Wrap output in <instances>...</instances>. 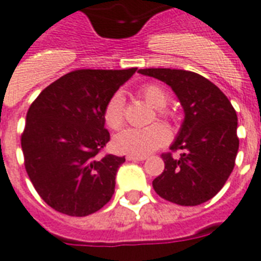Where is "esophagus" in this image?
<instances>
[{"instance_id": "obj_1", "label": "esophagus", "mask_w": 261, "mask_h": 261, "mask_svg": "<svg viewBox=\"0 0 261 261\" xmlns=\"http://www.w3.org/2000/svg\"><path fill=\"white\" fill-rule=\"evenodd\" d=\"M126 159L127 160H131V162H142V160H146V156H135V154H128Z\"/></svg>"}]
</instances>
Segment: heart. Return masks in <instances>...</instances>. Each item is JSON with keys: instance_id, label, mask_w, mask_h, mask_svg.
Here are the masks:
<instances>
[{"instance_id": "1", "label": "heart", "mask_w": 261, "mask_h": 261, "mask_svg": "<svg viewBox=\"0 0 261 261\" xmlns=\"http://www.w3.org/2000/svg\"><path fill=\"white\" fill-rule=\"evenodd\" d=\"M141 95L146 102L154 107L157 116L170 119L164 107L168 102V93L159 85H146L141 89ZM104 122L111 130H119L124 124V102L120 94L112 95L105 104ZM170 139V131L162 123H154L142 128H127L113 138V146L117 152L135 156H145L166 145Z\"/></svg>"}]
</instances>
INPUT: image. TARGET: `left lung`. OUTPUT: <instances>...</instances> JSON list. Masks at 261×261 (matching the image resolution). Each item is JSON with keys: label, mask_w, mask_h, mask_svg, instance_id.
<instances>
[{"label": "left lung", "mask_w": 261, "mask_h": 261, "mask_svg": "<svg viewBox=\"0 0 261 261\" xmlns=\"http://www.w3.org/2000/svg\"><path fill=\"white\" fill-rule=\"evenodd\" d=\"M138 72L171 86L185 111L171 152L162 154L164 171L153 180L154 192L178 205L208 201L223 188L236 164L240 146L236 109L223 91L196 72L170 68ZM176 150H182L179 159L172 156Z\"/></svg>", "instance_id": "left-lung-1"}]
</instances>
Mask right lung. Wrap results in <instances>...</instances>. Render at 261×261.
I'll use <instances>...</instances> for the list:
<instances>
[{"label":"right lung","mask_w":261,"mask_h":261,"mask_svg":"<svg viewBox=\"0 0 261 261\" xmlns=\"http://www.w3.org/2000/svg\"><path fill=\"white\" fill-rule=\"evenodd\" d=\"M135 71L76 69L30 105L21 134L25 171L39 197L60 214L87 216L112 198L126 159L99 154L111 139L104 108Z\"/></svg>","instance_id":"1"}]
</instances>
